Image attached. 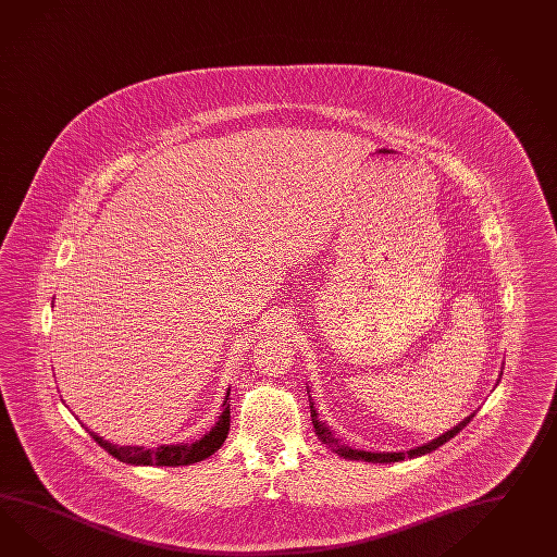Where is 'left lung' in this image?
I'll use <instances>...</instances> for the list:
<instances>
[{
    "mask_svg": "<svg viewBox=\"0 0 557 557\" xmlns=\"http://www.w3.org/2000/svg\"><path fill=\"white\" fill-rule=\"evenodd\" d=\"M312 405V422L313 429H315V434L320 436V441L327 445V447H332L334 453H338L339 457H344V459H356V461H360V459H364L368 462H396V461H405V457H410V459H414V457H421V455H426V453H431L434 448L441 447V445H445L447 441H450L453 436L457 433H461L462 429L471 422V419L475 417V412L473 414H469L465 421L459 422L457 426H453L450 431H447L445 434H441L438 438H434L431 443H426V445H422V447L410 448L407 453H367V450H358V448H348L344 447V445H339L338 441L334 438V434L332 431L327 429L326 424L322 421H318V412H315V408Z\"/></svg>",
    "mask_w": 557,
    "mask_h": 557,
    "instance_id": "8db88e82",
    "label": "left lung"
}]
</instances>
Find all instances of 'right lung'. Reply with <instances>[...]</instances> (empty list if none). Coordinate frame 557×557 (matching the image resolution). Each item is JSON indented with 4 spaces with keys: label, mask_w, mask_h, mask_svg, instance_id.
Segmentation results:
<instances>
[{
    "label": "right lung",
    "mask_w": 557,
    "mask_h": 557,
    "mask_svg": "<svg viewBox=\"0 0 557 557\" xmlns=\"http://www.w3.org/2000/svg\"><path fill=\"white\" fill-rule=\"evenodd\" d=\"M230 393H227L223 400V412H221L219 421L215 422V426L205 434L201 441H197L193 445H163L154 450H150V448L147 450L145 447H116L96 433H90V436L119 461L131 462V465L181 467V465H190V462L203 461L207 457H211L225 443L227 433H230Z\"/></svg>",
    "instance_id": "right-lung-1"
}]
</instances>
